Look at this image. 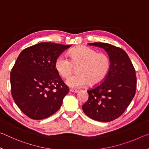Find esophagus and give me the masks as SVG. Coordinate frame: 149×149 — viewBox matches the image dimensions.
Wrapping results in <instances>:
<instances>
[{
    "label": "esophagus",
    "mask_w": 149,
    "mask_h": 149,
    "mask_svg": "<svg viewBox=\"0 0 149 149\" xmlns=\"http://www.w3.org/2000/svg\"><path fill=\"white\" fill-rule=\"evenodd\" d=\"M70 91L72 92V93H78V92H79V91L77 90V89H70Z\"/></svg>",
    "instance_id": "34e87169"
}]
</instances>
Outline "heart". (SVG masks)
Listing matches in <instances>:
<instances>
[{
	"label": "heart",
	"instance_id": "obj_1",
	"mask_svg": "<svg viewBox=\"0 0 149 149\" xmlns=\"http://www.w3.org/2000/svg\"><path fill=\"white\" fill-rule=\"evenodd\" d=\"M69 57L61 54L55 62V68L62 77L68 79L72 75L74 67L77 73L68 79L67 84L74 88L99 84L109 72L110 60L107 54L98 52L87 47H78L70 50Z\"/></svg>",
	"mask_w": 149,
	"mask_h": 149
}]
</instances>
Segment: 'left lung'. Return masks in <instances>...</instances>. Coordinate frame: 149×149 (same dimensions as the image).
Returning <instances> with one entry per match:
<instances>
[{
	"mask_svg": "<svg viewBox=\"0 0 149 149\" xmlns=\"http://www.w3.org/2000/svg\"><path fill=\"white\" fill-rule=\"evenodd\" d=\"M88 44L102 48L108 52L110 68L102 83L87 91L89 99L82 109L93 120L110 122L125 112L134 97L137 87L135 70L121 48L106 42Z\"/></svg>",
	"mask_w": 149,
	"mask_h": 149,
	"instance_id": "1",
	"label": "left lung"
}]
</instances>
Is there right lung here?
<instances>
[{
	"instance_id": "right-lung-1",
	"label": "right lung",
	"mask_w": 149,
	"mask_h": 149,
	"mask_svg": "<svg viewBox=\"0 0 149 149\" xmlns=\"http://www.w3.org/2000/svg\"><path fill=\"white\" fill-rule=\"evenodd\" d=\"M71 45L40 42L22 50L10 72L11 93L17 107L33 120H42L60 109L69 92L55 62Z\"/></svg>"
}]
</instances>
